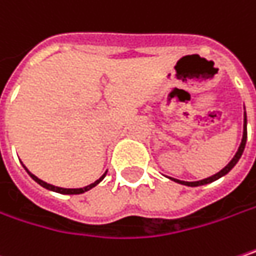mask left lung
I'll return each mask as SVG.
<instances>
[{
  "label": "left lung",
  "instance_id": "1",
  "mask_svg": "<svg viewBox=\"0 0 256 256\" xmlns=\"http://www.w3.org/2000/svg\"><path fill=\"white\" fill-rule=\"evenodd\" d=\"M246 138H248V132H246V111H244V136H242V142H240V145H239V150L238 152L234 154V156L232 158V161L222 168L220 170L217 174L211 176V177H206V178H202V180H198V182H184V180H178V178H173V177H168V178H172L173 182L176 183H180V184H184V186H190V188H195V186H202V184H208V183H212V182H216V180H218L220 177L222 176H226L236 164H238V161L240 160V156H242V154L244 151V145H246Z\"/></svg>",
  "mask_w": 256,
  "mask_h": 256
}]
</instances>
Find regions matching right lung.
Here are the masks:
<instances>
[{"label": "right lung", "instance_id": "1", "mask_svg": "<svg viewBox=\"0 0 256 256\" xmlns=\"http://www.w3.org/2000/svg\"><path fill=\"white\" fill-rule=\"evenodd\" d=\"M24 167V166H23ZM26 168V167H24ZM26 172L29 173V176L35 180L38 184H40L42 188H45V189H48V190H52V192H57V194H62V195H79V194H84V192H88V190H90L92 188H95L100 182H102L104 180V177L106 176V172H105L104 174L101 176L98 180H95L94 183H90V184H88V186H84V188H78V189H66V188H58V186H54V184H50V183H46V182H44V180H40V178H38L35 174H32L28 168H26Z\"/></svg>", "mask_w": 256, "mask_h": 256}]
</instances>
